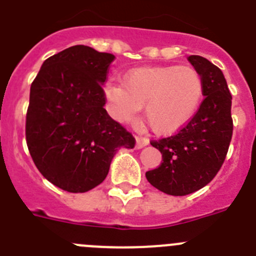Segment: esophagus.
Segmentation results:
<instances>
[{"label":"esophagus","instance_id":"34e87169","mask_svg":"<svg viewBox=\"0 0 256 256\" xmlns=\"http://www.w3.org/2000/svg\"><path fill=\"white\" fill-rule=\"evenodd\" d=\"M148 144H149V140L144 139V138H139V136H136V145H135L136 149H142V148L146 146Z\"/></svg>","mask_w":256,"mask_h":256}]
</instances>
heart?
Returning a JSON list of instances; mask_svg holds the SVG:
<instances>
[{"instance_id":"heart-1","label":"heart","mask_w":256,"mask_h":256,"mask_svg":"<svg viewBox=\"0 0 256 256\" xmlns=\"http://www.w3.org/2000/svg\"><path fill=\"white\" fill-rule=\"evenodd\" d=\"M204 78L192 66H142L128 72L124 86L108 83L104 90L114 120L131 124L144 107V118L158 135H172L187 126L200 110Z\"/></svg>"}]
</instances>
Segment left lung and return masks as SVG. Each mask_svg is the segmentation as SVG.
<instances>
[{"label": "left lung", "instance_id": "1", "mask_svg": "<svg viewBox=\"0 0 256 256\" xmlns=\"http://www.w3.org/2000/svg\"><path fill=\"white\" fill-rule=\"evenodd\" d=\"M188 60L204 78V100L178 134L150 142L163 160L145 174L152 187L170 196L190 194L208 184L224 164L232 138V97L225 76L204 56H190Z\"/></svg>", "mask_w": 256, "mask_h": 256}]
</instances>
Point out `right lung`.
Returning a JSON list of instances; mask_svg holds the SVG:
<instances>
[{
    "label": "right lung",
    "mask_w": 256,
    "mask_h": 256,
    "mask_svg": "<svg viewBox=\"0 0 256 256\" xmlns=\"http://www.w3.org/2000/svg\"><path fill=\"white\" fill-rule=\"evenodd\" d=\"M114 56L74 45L42 63L30 88L26 142L40 173L83 193L101 184L117 150L135 139L108 116L102 84Z\"/></svg>",
    "instance_id": "1"
}]
</instances>
